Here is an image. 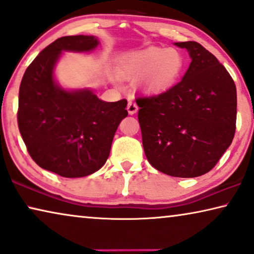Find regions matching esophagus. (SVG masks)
<instances>
[{
  "instance_id": "1",
  "label": "esophagus",
  "mask_w": 254,
  "mask_h": 254,
  "mask_svg": "<svg viewBox=\"0 0 254 254\" xmlns=\"http://www.w3.org/2000/svg\"><path fill=\"white\" fill-rule=\"evenodd\" d=\"M137 110H138V106L134 101L128 102L127 111H128V113H129V115H135V113L137 112Z\"/></svg>"
}]
</instances>
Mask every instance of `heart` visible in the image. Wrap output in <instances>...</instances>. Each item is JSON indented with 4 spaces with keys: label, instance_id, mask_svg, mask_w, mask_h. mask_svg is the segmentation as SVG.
I'll return each mask as SVG.
<instances>
[{
    "label": "heart",
    "instance_id": "heart-1",
    "mask_svg": "<svg viewBox=\"0 0 254 254\" xmlns=\"http://www.w3.org/2000/svg\"><path fill=\"white\" fill-rule=\"evenodd\" d=\"M185 67V58L175 49L149 47L125 55L119 60L117 71L124 79L142 78L148 91L163 93L178 81Z\"/></svg>",
    "mask_w": 254,
    "mask_h": 254
}]
</instances>
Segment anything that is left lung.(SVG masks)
<instances>
[{"label": "left lung", "instance_id": "8db88e82", "mask_svg": "<svg viewBox=\"0 0 254 254\" xmlns=\"http://www.w3.org/2000/svg\"><path fill=\"white\" fill-rule=\"evenodd\" d=\"M191 58L183 79L164 93L137 97L145 156L175 178H196L215 166L236 130L233 78L214 55L194 41L176 42Z\"/></svg>", "mask_w": 254, "mask_h": 254}]
</instances>
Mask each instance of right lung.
I'll use <instances>...</instances> for the list:
<instances>
[{
    "label": "right lung",
    "instance_id": "add662e5",
    "mask_svg": "<svg viewBox=\"0 0 254 254\" xmlns=\"http://www.w3.org/2000/svg\"><path fill=\"white\" fill-rule=\"evenodd\" d=\"M93 35L63 36L29 64L19 87L18 127L32 159L63 178H82L108 160L127 101L104 102L89 89L65 90L54 79L62 51L88 53Z\"/></svg>",
    "mask_w": 254,
    "mask_h": 254
}]
</instances>
